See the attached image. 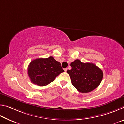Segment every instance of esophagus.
Segmentation results:
<instances>
[{
    "instance_id": "obj_1",
    "label": "esophagus",
    "mask_w": 124,
    "mask_h": 124,
    "mask_svg": "<svg viewBox=\"0 0 124 124\" xmlns=\"http://www.w3.org/2000/svg\"><path fill=\"white\" fill-rule=\"evenodd\" d=\"M67 70H68V69H67V68L64 69V71H65V72H66Z\"/></svg>"
}]
</instances>
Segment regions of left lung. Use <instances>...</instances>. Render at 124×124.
<instances>
[{
	"label": "left lung",
	"mask_w": 124,
	"mask_h": 124,
	"mask_svg": "<svg viewBox=\"0 0 124 124\" xmlns=\"http://www.w3.org/2000/svg\"><path fill=\"white\" fill-rule=\"evenodd\" d=\"M72 69L67 71L72 85L78 92L89 93L94 90L102 80L103 72L93 63H83L79 59L71 63Z\"/></svg>",
	"instance_id": "obj_1"
}]
</instances>
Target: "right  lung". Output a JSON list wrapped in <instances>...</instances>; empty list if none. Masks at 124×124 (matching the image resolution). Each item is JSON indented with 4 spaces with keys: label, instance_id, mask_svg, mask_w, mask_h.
Segmentation results:
<instances>
[{
    "label": "right lung",
    "instance_id": "add662e5",
    "mask_svg": "<svg viewBox=\"0 0 124 124\" xmlns=\"http://www.w3.org/2000/svg\"><path fill=\"white\" fill-rule=\"evenodd\" d=\"M64 72L60 62L53 56L36 59L31 61L28 67V75L30 81L41 86L47 85Z\"/></svg>",
    "mask_w": 124,
    "mask_h": 124
}]
</instances>
